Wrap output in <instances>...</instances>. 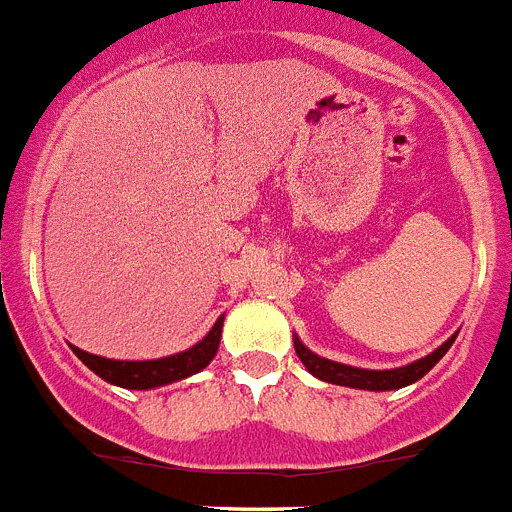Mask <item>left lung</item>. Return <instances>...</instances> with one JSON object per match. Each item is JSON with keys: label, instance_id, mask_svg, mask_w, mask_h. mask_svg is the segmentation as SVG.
Returning <instances> with one entry per match:
<instances>
[{"label": "left lung", "instance_id": "left-lung-1", "mask_svg": "<svg viewBox=\"0 0 512 512\" xmlns=\"http://www.w3.org/2000/svg\"><path fill=\"white\" fill-rule=\"evenodd\" d=\"M453 341L455 336L448 338V341L442 343L440 349L432 351L429 356L409 364V367L385 369V372L349 367V364H338V362H330V359H322V356L312 354V351L299 341V338H294V349H296V356L302 359L304 367H307L315 377H320V380L333 382V385H346V388H359V390H395V388H403V385H411V382L416 380H422L429 369L435 367L442 356L448 354Z\"/></svg>", "mask_w": 512, "mask_h": 512}]
</instances>
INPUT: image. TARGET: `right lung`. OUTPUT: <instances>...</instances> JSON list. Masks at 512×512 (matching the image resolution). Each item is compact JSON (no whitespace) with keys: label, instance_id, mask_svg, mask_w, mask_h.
<instances>
[{"label":"right lung","instance_id":"obj_1","mask_svg":"<svg viewBox=\"0 0 512 512\" xmlns=\"http://www.w3.org/2000/svg\"><path fill=\"white\" fill-rule=\"evenodd\" d=\"M221 328L223 317H218L213 330L197 346L182 351V354L166 356V359H153V362H117V359H103V356L88 354V351L77 349V346H72V351L101 380L111 382V385H119V388L148 390L158 388V385L184 380V377L195 375V372L208 367L210 359L216 356L218 343H221Z\"/></svg>","mask_w":512,"mask_h":512}]
</instances>
